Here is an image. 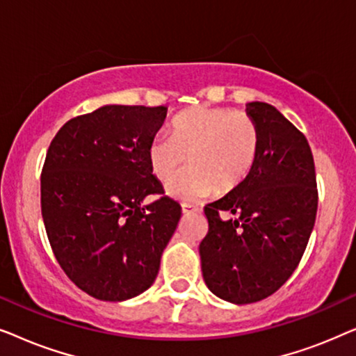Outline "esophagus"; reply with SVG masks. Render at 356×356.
I'll use <instances>...</instances> for the list:
<instances>
[{"instance_id": "34e87169", "label": "esophagus", "mask_w": 356, "mask_h": 356, "mask_svg": "<svg viewBox=\"0 0 356 356\" xmlns=\"http://www.w3.org/2000/svg\"><path fill=\"white\" fill-rule=\"evenodd\" d=\"M181 211H183V213L184 216H189V213H197V212H201V209L199 207H196V206H193V204H181Z\"/></svg>"}]
</instances>
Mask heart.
Listing matches in <instances>:
<instances>
[{
    "label": "heart",
    "instance_id": "1",
    "mask_svg": "<svg viewBox=\"0 0 356 356\" xmlns=\"http://www.w3.org/2000/svg\"><path fill=\"white\" fill-rule=\"evenodd\" d=\"M261 134L245 111L193 106L175 116L170 136L150 140L147 159L159 181H168L189 159L191 165L168 184L170 196L197 201L240 188L259 157Z\"/></svg>",
    "mask_w": 356,
    "mask_h": 356
}]
</instances>
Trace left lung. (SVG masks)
I'll return each instance as SVG.
<instances>
[{
  "label": "left lung",
  "instance_id": "obj_1",
  "mask_svg": "<svg viewBox=\"0 0 356 356\" xmlns=\"http://www.w3.org/2000/svg\"><path fill=\"white\" fill-rule=\"evenodd\" d=\"M246 111L259 128V157L240 188L204 207L209 230L199 245L209 290L235 305L264 300L290 279L318 212L308 139L275 106L251 102Z\"/></svg>",
  "mask_w": 356,
  "mask_h": 356
}]
</instances>
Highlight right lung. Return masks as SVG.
<instances>
[{
    "label": "right lung",
    "instance_id": "1",
    "mask_svg": "<svg viewBox=\"0 0 356 356\" xmlns=\"http://www.w3.org/2000/svg\"><path fill=\"white\" fill-rule=\"evenodd\" d=\"M167 106L105 105L61 126L40 177L48 241L71 282L102 301L138 296L154 284L181 206L149 167L150 140ZM163 197L147 207L145 195Z\"/></svg>",
    "mask_w": 356,
    "mask_h": 356
}]
</instances>
